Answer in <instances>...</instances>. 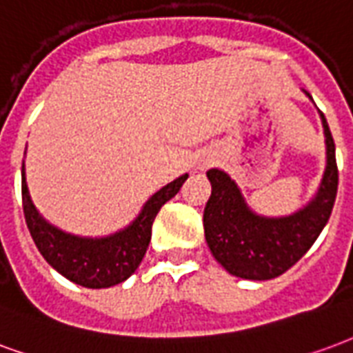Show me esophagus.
I'll list each match as a JSON object with an SVG mask.
<instances>
[{"label": "esophagus", "mask_w": 353, "mask_h": 353, "mask_svg": "<svg viewBox=\"0 0 353 353\" xmlns=\"http://www.w3.org/2000/svg\"><path fill=\"white\" fill-rule=\"evenodd\" d=\"M205 165H207V163H201V167H199V169H205Z\"/></svg>", "instance_id": "esophagus-1"}]
</instances>
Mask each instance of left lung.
Listing matches in <instances>:
<instances>
[{
	"label": "left lung",
	"instance_id": "8db88e82",
	"mask_svg": "<svg viewBox=\"0 0 353 353\" xmlns=\"http://www.w3.org/2000/svg\"><path fill=\"white\" fill-rule=\"evenodd\" d=\"M305 94L310 97L308 92ZM320 117L327 146L325 173L312 201L293 214L282 218L256 214L230 174L220 169L207 171L212 194L203 214L205 239L216 261L239 279H276L307 254L325 228L335 205L339 169L335 141L323 112Z\"/></svg>",
	"mask_w": 353,
	"mask_h": 353
}]
</instances>
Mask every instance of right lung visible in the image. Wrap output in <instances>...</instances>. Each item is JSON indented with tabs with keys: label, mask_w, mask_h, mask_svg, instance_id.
Returning a JSON list of instances; mask_svg holds the SVG:
<instances>
[{
	"label": "right lung",
	"mask_w": 353,
	"mask_h": 353,
	"mask_svg": "<svg viewBox=\"0 0 353 353\" xmlns=\"http://www.w3.org/2000/svg\"><path fill=\"white\" fill-rule=\"evenodd\" d=\"M186 179L188 174H182L152 195L125 230L101 239H88L58 230L39 214L28 192L22 163V207L26 223L41 256L60 274L74 284L92 290L110 288L128 280L137 271L150 243L154 218L159 208L179 194Z\"/></svg>",
	"instance_id": "right-lung-1"
}]
</instances>
